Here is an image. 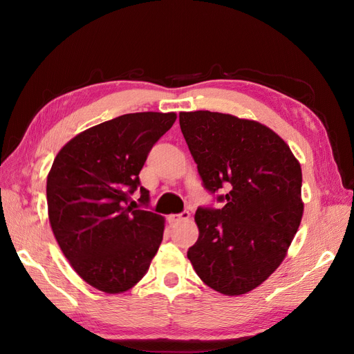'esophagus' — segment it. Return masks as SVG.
<instances>
[{"instance_id": "obj_1", "label": "esophagus", "mask_w": 354, "mask_h": 354, "mask_svg": "<svg viewBox=\"0 0 354 354\" xmlns=\"http://www.w3.org/2000/svg\"><path fill=\"white\" fill-rule=\"evenodd\" d=\"M189 217H190V212H189V211H183L181 214H169V216H168V221H169L171 224H173V223L189 220Z\"/></svg>"}]
</instances>
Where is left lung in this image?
<instances>
[{"instance_id":"8db88e82","label":"left lung","mask_w":354,"mask_h":354,"mask_svg":"<svg viewBox=\"0 0 354 354\" xmlns=\"http://www.w3.org/2000/svg\"><path fill=\"white\" fill-rule=\"evenodd\" d=\"M180 128L220 209L198 208L187 259L201 281L236 297L260 286L286 257L303 218L301 165L269 127L209 111L180 112Z\"/></svg>"}]
</instances>
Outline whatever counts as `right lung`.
I'll return each instance as SVG.
<instances>
[{
	"label": "right lung",
	"mask_w": 354,
	"mask_h": 354,
	"mask_svg": "<svg viewBox=\"0 0 354 354\" xmlns=\"http://www.w3.org/2000/svg\"><path fill=\"white\" fill-rule=\"evenodd\" d=\"M174 112H137L94 125L63 146L47 177L48 220L72 269L106 294L131 289L162 242L165 218L128 205L138 174Z\"/></svg>",
	"instance_id": "right-lung-1"
}]
</instances>
